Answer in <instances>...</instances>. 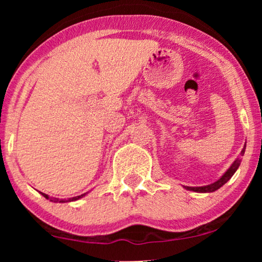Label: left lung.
Here are the masks:
<instances>
[{
	"instance_id": "1",
	"label": "left lung",
	"mask_w": 262,
	"mask_h": 262,
	"mask_svg": "<svg viewBox=\"0 0 262 262\" xmlns=\"http://www.w3.org/2000/svg\"><path fill=\"white\" fill-rule=\"evenodd\" d=\"M245 151H246V144H245V146H243L242 151H241V154H239V155L243 156ZM239 164H241V157H237V159H236L234 162H232L230 168H229V169L225 171V173L222 175V177L218 179L216 182H213V184H210V185H206V186H200V187H189V186H185V188L188 189V191L198 192V193H210V192L217 191L218 188H221L222 186H223L224 184H227V182L230 180L232 175L235 174V171L238 169Z\"/></svg>"
}]
</instances>
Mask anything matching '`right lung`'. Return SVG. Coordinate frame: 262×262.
Here are the masks:
<instances>
[{
	"label": "right lung",
	"instance_id": "1",
	"mask_svg": "<svg viewBox=\"0 0 262 262\" xmlns=\"http://www.w3.org/2000/svg\"><path fill=\"white\" fill-rule=\"evenodd\" d=\"M41 194L44 195L46 199H50L53 203H66V202H75V200H78L80 198H82V196H84L85 193H84V194H81V195H77V196H73V198H69L68 200H66V199H58V198H50V196L48 194H45V193H41Z\"/></svg>",
	"mask_w": 262,
	"mask_h": 262
}]
</instances>
